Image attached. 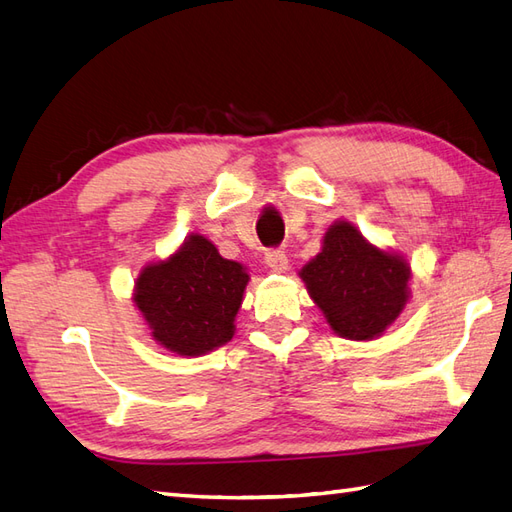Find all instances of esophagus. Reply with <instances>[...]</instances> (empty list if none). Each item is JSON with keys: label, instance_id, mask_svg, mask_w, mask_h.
Masks as SVG:
<instances>
[{"label": "esophagus", "instance_id": "34e87169", "mask_svg": "<svg viewBox=\"0 0 512 512\" xmlns=\"http://www.w3.org/2000/svg\"><path fill=\"white\" fill-rule=\"evenodd\" d=\"M266 264L272 272H285L288 270V255L283 251H277V248H272V251L266 253Z\"/></svg>", "mask_w": 512, "mask_h": 512}]
</instances>
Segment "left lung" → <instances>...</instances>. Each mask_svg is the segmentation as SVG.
<instances>
[{
  "label": "left lung",
  "mask_w": 512,
  "mask_h": 512,
  "mask_svg": "<svg viewBox=\"0 0 512 512\" xmlns=\"http://www.w3.org/2000/svg\"><path fill=\"white\" fill-rule=\"evenodd\" d=\"M299 275L329 327L349 340L382 336L410 296L408 261L368 244L349 222L331 224Z\"/></svg>",
  "instance_id": "obj_1"
}]
</instances>
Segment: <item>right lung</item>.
Returning <instances> with one entry per match:
<instances>
[{"mask_svg":"<svg viewBox=\"0 0 512 512\" xmlns=\"http://www.w3.org/2000/svg\"><path fill=\"white\" fill-rule=\"evenodd\" d=\"M246 283L242 264L224 259L207 237L189 235L170 259L141 270L133 301L154 340L196 358L233 338Z\"/></svg>","mask_w":512,"mask_h":512,"instance_id":"obj_1","label":"right lung"}]
</instances>
